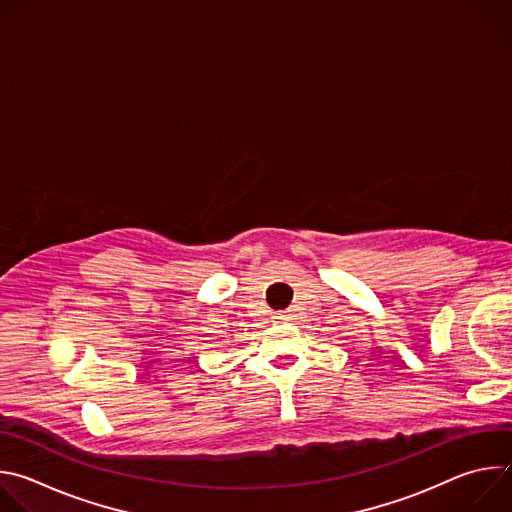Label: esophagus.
Returning a JSON list of instances; mask_svg holds the SVG:
<instances>
[{
    "label": "esophagus",
    "instance_id": "34e87169",
    "mask_svg": "<svg viewBox=\"0 0 512 512\" xmlns=\"http://www.w3.org/2000/svg\"><path fill=\"white\" fill-rule=\"evenodd\" d=\"M273 320H275V322H287V314H283V312H281V314H275Z\"/></svg>",
    "mask_w": 512,
    "mask_h": 512
}]
</instances>
